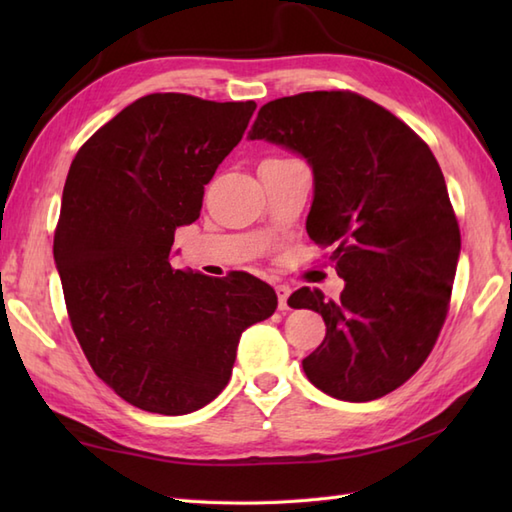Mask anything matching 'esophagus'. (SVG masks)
I'll return each instance as SVG.
<instances>
[{
  "instance_id": "1",
  "label": "esophagus",
  "mask_w": 512,
  "mask_h": 512,
  "mask_svg": "<svg viewBox=\"0 0 512 512\" xmlns=\"http://www.w3.org/2000/svg\"><path fill=\"white\" fill-rule=\"evenodd\" d=\"M275 292H277V299H279V310H288V297H290V286L286 284H279L275 286Z\"/></svg>"
}]
</instances>
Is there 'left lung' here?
<instances>
[{
	"label": "left lung",
	"instance_id": "8db88e82",
	"mask_svg": "<svg viewBox=\"0 0 512 512\" xmlns=\"http://www.w3.org/2000/svg\"><path fill=\"white\" fill-rule=\"evenodd\" d=\"M248 138L306 158L308 235L334 248L345 279L336 301L310 288L288 299L319 312L328 330L303 372L339 400L389 394L436 345L458 268L460 228L436 156L400 118L354 92L270 101Z\"/></svg>",
	"mask_w": 512,
	"mask_h": 512
}]
</instances>
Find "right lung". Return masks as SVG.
Returning a JSON list of instances; mask_svg holds the SVG:
<instances>
[{"label":"right lung","instance_id":"add662e5","mask_svg":"<svg viewBox=\"0 0 512 512\" xmlns=\"http://www.w3.org/2000/svg\"><path fill=\"white\" fill-rule=\"evenodd\" d=\"M255 107L149 94L70 165L54 233L65 306L96 376L138 409L184 416L209 405L231 378L239 336L277 308L253 275L171 266L176 228L200 217L204 184Z\"/></svg>","mask_w":512,"mask_h":512}]
</instances>
